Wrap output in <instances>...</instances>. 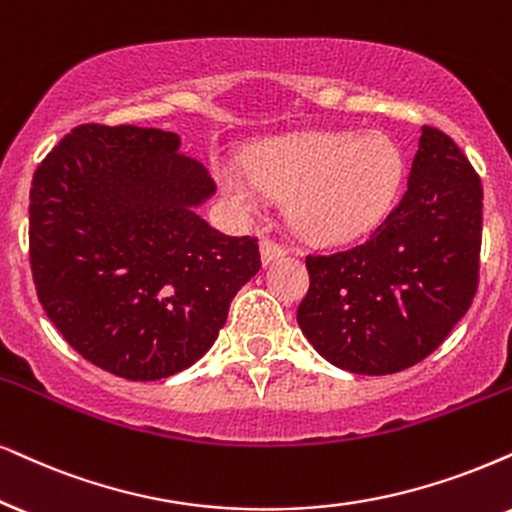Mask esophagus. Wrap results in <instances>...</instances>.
Here are the masks:
<instances>
[{
	"mask_svg": "<svg viewBox=\"0 0 512 512\" xmlns=\"http://www.w3.org/2000/svg\"><path fill=\"white\" fill-rule=\"evenodd\" d=\"M260 255H262V264L267 267V264L278 260V257L286 255V248H283V245H278L276 241H271V238H262Z\"/></svg>",
	"mask_w": 512,
	"mask_h": 512,
	"instance_id": "obj_1",
	"label": "esophagus"
}]
</instances>
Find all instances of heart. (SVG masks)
Returning a JSON list of instances; mask_svg holds the SVG:
<instances>
[{"instance_id": "1", "label": "heart", "mask_w": 512, "mask_h": 512, "mask_svg": "<svg viewBox=\"0 0 512 512\" xmlns=\"http://www.w3.org/2000/svg\"><path fill=\"white\" fill-rule=\"evenodd\" d=\"M401 179V153L385 134H302L248 155V172L222 170L231 203L255 212L267 193L293 196V219L319 243L357 238L383 217Z\"/></svg>"}]
</instances>
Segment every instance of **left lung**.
I'll list each match as a JSON object with an SVG mask.
<instances>
[{"label":"left lung","mask_w":512,"mask_h":512,"mask_svg":"<svg viewBox=\"0 0 512 512\" xmlns=\"http://www.w3.org/2000/svg\"><path fill=\"white\" fill-rule=\"evenodd\" d=\"M482 181L456 141L423 127L399 205L366 243L307 255L304 338L333 366L404 371L442 345L480 283Z\"/></svg>","instance_id":"8db88e82"}]
</instances>
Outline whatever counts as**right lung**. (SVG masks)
Returning <instances> with one entry per match:
<instances>
[{"label":"right lung","mask_w":512,"mask_h":512,"mask_svg":"<svg viewBox=\"0 0 512 512\" xmlns=\"http://www.w3.org/2000/svg\"><path fill=\"white\" fill-rule=\"evenodd\" d=\"M155 127L80 125L37 167L30 267L44 312L103 371L160 380L203 357L262 267L196 208L215 181Z\"/></svg>","instance_id":"1"}]
</instances>
